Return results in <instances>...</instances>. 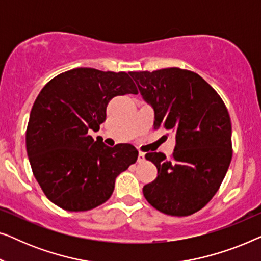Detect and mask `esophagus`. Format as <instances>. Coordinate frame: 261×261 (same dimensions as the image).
I'll return each mask as SVG.
<instances>
[{
  "instance_id": "obj_1",
  "label": "esophagus",
  "mask_w": 261,
  "mask_h": 261,
  "mask_svg": "<svg viewBox=\"0 0 261 261\" xmlns=\"http://www.w3.org/2000/svg\"><path fill=\"white\" fill-rule=\"evenodd\" d=\"M145 160V153L144 152H139V156H138V163H142Z\"/></svg>"
}]
</instances>
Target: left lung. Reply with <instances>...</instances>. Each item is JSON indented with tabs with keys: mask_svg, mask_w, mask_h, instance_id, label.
<instances>
[{
	"mask_svg": "<svg viewBox=\"0 0 261 261\" xmlns=\"http://www.w3.org/2000/svg\"><path fill=\"white\" fill-rule=\"evenodd\" d=\"M129 74L154 110V129L165 128L176 137L171 159L162 152L145 155L158 170L142 189L145 198L166 215H191L214 197L229 167L233 147L227 107L192 71L169 67Z\"/></svg>",
	"mask_w": 261,
	"mask_h": 261,
	"instance_id": "obj_1",
	"label": "left lung"
}]
</instances>
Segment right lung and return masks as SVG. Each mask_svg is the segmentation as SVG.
Here are the masks:
<instances>
[{
    "label": "right lung",
    "instance_id": "obj_1",
    "mask_svg": "<svg viewBox=\"0 0 261 261\" xmlns=\"http://www.w3.org/2000/svg\"><path fill=\"white\" fill-rule=\"evenodd\" d=\"M138 94L126 72L77 67L52 78L31 110L26 148L32 171L52 203L87 212L108 201L115 179L138 159L130 144L109 147L94 140L115 96Z\"/></svg>",
    "mask_w": 261,
    "mask_h": 261
}]
</instances>
